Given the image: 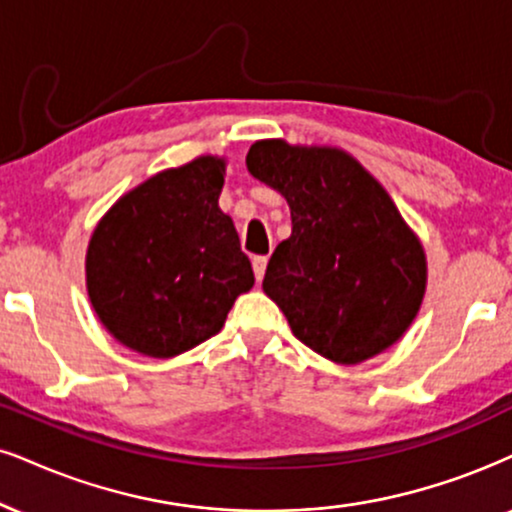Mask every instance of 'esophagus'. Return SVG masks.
<instances>
[{
  "label": "esophagus",
  "mask_w": 512,
  "mask_h": 512,
  "mask_svg": "<svg viewBox=\"0 0 512 512\" xmlns=\"http://www.w3.org/2000/svg\"><path fill=\"white\" fill-rule=\"evenodd\" d=\"M251 266H254L256 280H263V275H266V266H268V256H254Z\"/></svg>",
  "instance_id": "obj_1"
}]
</instances>
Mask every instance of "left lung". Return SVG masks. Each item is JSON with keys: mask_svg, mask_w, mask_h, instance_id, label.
Returning a JSON list of instances; mask_svg holds the SVG:
<instances>
[{"mask_svg": "<svg viewBox=\"0 0 512 512\" xmlns=\"http://www.w3.org/2000/svg\"><path fill=\"white\" fill-rule=\"evenodd\" d=\"M246 168L292 213V235L270 256L263 292L294 337L342 365L399 342L420 311L427 261L387 189L334 147L261 140Z\"/></svg>", "mask_w": 512, "mask_h": 512, "instance_id": "8db88e82", "label": "left lung"}]
</instances>
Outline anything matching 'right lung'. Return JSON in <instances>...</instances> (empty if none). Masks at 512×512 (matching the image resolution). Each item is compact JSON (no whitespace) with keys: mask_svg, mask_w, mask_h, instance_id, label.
Returning <instances> with one entry per match:
<instances>
[{"mask_svg":"<svg viewBox=\"0 0 512 512\" xmlns=\"http://www.w3.org/2000/svg\"><path fill=\"white\" fill-rule=\"evenodd\" d=\"M225 159L199 156L130 189L94 227L87 294L128 349L173 358L223 330L254 270L218 206Z\"/></svg>","mask_w":512,"mask_h":512,"instance_id":"obj_1","label":"right lung"}]
</instances>
